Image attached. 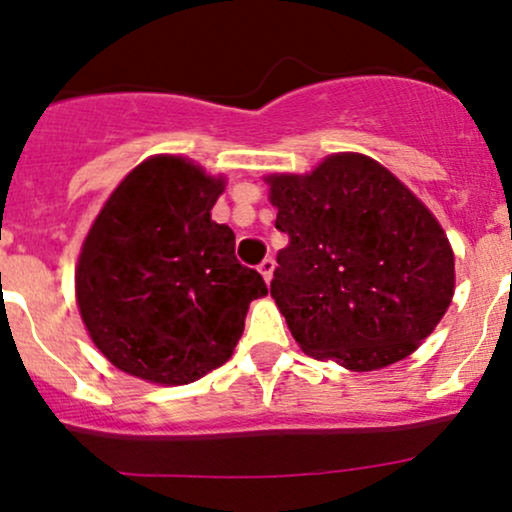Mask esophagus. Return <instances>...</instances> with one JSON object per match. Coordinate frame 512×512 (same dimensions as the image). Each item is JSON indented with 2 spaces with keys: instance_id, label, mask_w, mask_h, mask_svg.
<instances>
[{
  "instance_id": "esophagus-1",
  "label": "esophagus",
  "mask_w": 512,
  "mask_h": 512,
  "mask_svg": "<svg viewBox=\"0 0 512 512\" xmlns=\"http://www.w3.org/2000/svg\"><path fill=\"white\" fill-rule=\"evenodd\" d=\"M274 267H276V262L272 260V257H267V260H262V264L257 269H260V274L264 276V281H272V276H274Z\"/></svg>"
}]
</instances>
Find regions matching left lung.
<instances>
[{"label": "left lung", "instance_id": "8db88e82", "mask_svg": "<svg viewBox=\"0 0 512 512\" xmlns=\"http://www.w3.org/2000/svg\"><path fill=\"white\" fill-rule=\"evenodd\" d=\"M267 182L289 236L269 289L305 354L378 370L416 351L455 291V257L431 211L361 154Z\"/></svg>", "mask_w": 512, "mask_h": 512}]
</instances>
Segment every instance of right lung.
<instances>
[{
    "mask_svg": "<svg viewBox=\"0 0 512 512\" xmlns=\"http://www.w3.org/2000/svg\"><path fill=\"white\" fill-rule=\"evenodd\" d=\"M223 180L178 156H156L117 185L93 221L76 303L113 366L187 385L236 349L262 274L236 257V233L211 221Z\"/></svg>",
    "mask_w": 512,
    "mask_h": 512,
    "instance_id": "add662e5",
    "label": "right lung"
}]
</instances>
